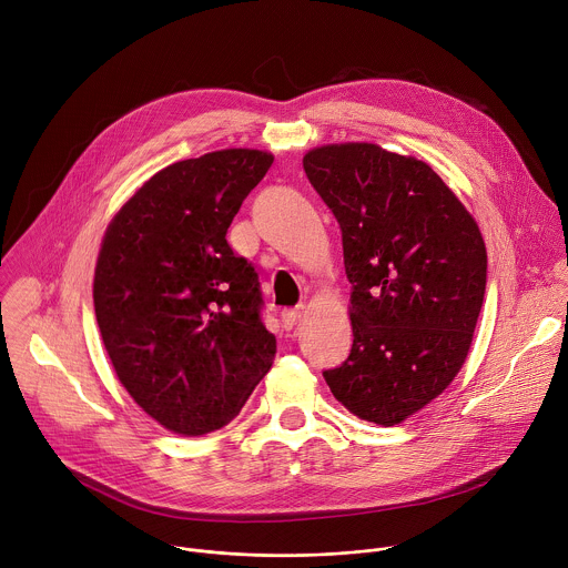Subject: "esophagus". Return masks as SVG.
Returning <instances> with one entry per match:
<instances>
[{"mask_svg":"<svg viewBox=\"0 0 568 568\" xmlns=\"http://www.w3.org/2000/svg\"><path fill=\"white\" fill-rule=\"evenodd\" d=\"M303 312H305V307H303V305H296V307H287V310H283V312H281L283 325H285L287 329H292V327H294V325L301 321Z\"/></svg>","mask_w":568,"mask_h":568,"instance_id":"obj_1","label":"esophagus"}]
</instances>
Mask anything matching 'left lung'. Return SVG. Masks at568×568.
Segmentation results:
<instances>
[{"mask_svg":"<svg viewBox=\"0 0 568 568\" xmlns=\"http://www.w3.org/2000/svg\"><path fill=\"white\" fill-rule=\"evenodd\" d=\"M303 169L341 227L352 283V349L323 376L358 419L402 424L466 361L486 292L484 239L413 155L345 142L307 151Z\"/></svg>","mask_w":568,"mask_h":568,"instance_id":"left-lung-1","label":"left lung"}]
</instances>
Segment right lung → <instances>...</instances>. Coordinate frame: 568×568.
I'll use <instances>...</instances> for the list:
<instances>
[{"mask_svg": "<svg viewBox=\"0 0 568 568\" xmlns=\"http://www.w3.org/2000/svg\"><path fill=\"white\" fill-rule=\"evenodd\" d=\"M274 155L223 149L151 175L106 227L93 305L118 379L160 426H227L276 354L254 265L227 230Z\"/></svg>", "mask_w": 568, "mask_h": 568, "instance_id": "add662e5", "label": "right lung"}]
</instances>
